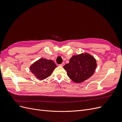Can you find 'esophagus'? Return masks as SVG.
<instances>
[{"label":"esophagus","mask_w":122,"mask_h":122,"mask_svg":"<svg viewBox=\"0 0 122 122\" xmlns=\"http://www.w3.org/2000/svg\"><path fill=\"white\" fill-rule=\"evenodd\" d=\"M64 65H65V63H64V62H62V64H61L60 65V66H61V67H63V66H64Z\"/></svg>","instance_id":"34e87169"}]
</instances>
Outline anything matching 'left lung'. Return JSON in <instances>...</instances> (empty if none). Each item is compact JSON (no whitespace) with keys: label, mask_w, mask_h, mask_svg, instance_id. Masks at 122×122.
I'll return each mask as SVG.
<instances>
[{"label":"left lung","mask_w":122,"mask_h":122,"mask_svg":"<svg viewBox=\"0 0 122 122\" xmlns=\"http://www.w3.org/2000/svg\"><path fill=\"white\" fill-rule=\"evenodd\" d=\"M96 59L90 54L81 53L70 58L69 63L64 68L67 75L73 81L80 83L90 78L94 74L97 67Z\"/></svg>","instance_id":"obj_1"}]
</instances>
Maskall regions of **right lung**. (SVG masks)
Returning <instances> with one entry per match:
<instances>
[{
  "instance_id": "obj_1",
  "label": "right lung",
  "mask_w": 122,
  "mask_h": 122,
  "mask_svg": "<svg viewBox=\"0 0 122 122\" xmlns=\"http://www.w3.org/2000/svg\"><path fill=\"white\" fill-rule=\"evenodd\" d=\"M56 67V65L52 60L42 58L31 65L30 70L38 79L44 80L51 75Z\"/></svg>"
}]
</instances>
